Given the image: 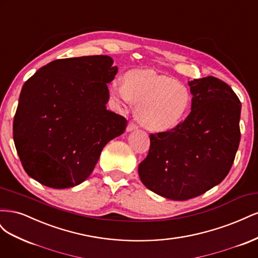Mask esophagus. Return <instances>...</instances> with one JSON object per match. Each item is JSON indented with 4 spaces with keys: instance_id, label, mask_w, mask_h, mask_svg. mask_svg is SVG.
<instances>
[{
    "instance_id": "1",
    "label": "esophagus",
    "mask_w": 258,
    "mask_h": 258,
    "mask_svg": "<svg viewBox=\"0 0 258 258\" xmlns=\"http://www.w3.org/2000/svg\"><path fill=\"white\" fill-rule=\"evenodd\" d=\"M138 129V126L135 123V122H129L128 126H127V131L130 132V131H134V130H137Z\"/></svg>"
}]
</instances>
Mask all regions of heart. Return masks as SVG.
I'll list each match as a JSON object with an SVG mask.
<instances>
[{"mask_svg":"<svg viewBox=\"0 0 258 258\" xmlns=\"http://www.w3.org/2000/svg\"><path fill=\"white\" fill-rule=\"evenodd\" d=\"M110 95L118 103L136 104V116L147 130L162 132L182 121L191 102V93L182 83L152 70H132L123 83L113 81Z\"/></svg>","mask_w":258,"mask_h":258,"instance_id":"b5f03b06","label":"heart"}]
</instances>
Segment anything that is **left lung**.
<instances>
[{
	"label": "left lung",
	"instance_id": "1",
	"mask_svg": "<svg viewBox=\"0 0 258 258\" xmlns=\"http://www.w3.org/2000/svg\"><path fill=\"white\" fill-rule=\"evenodd\" d=\"M191 112L173 129L152 134L139 176L148 189L171 200H188L220 184L240 143L241 102L213 76L188 82Z\"/></svg>",
	"mask_w": 258,
	"mask_h": 258
}]
</instances>
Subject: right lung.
<instances>
[{
    "label": "right lung",
    "instance_id": "right-lung-1",
    "mask_svg": "<svg viewBox=\"0 0 258 258\" xmlns=\"http://www.w3.org/2000/svg\"><path fill=\"white\" fill-rule=\"evenodd\" d=\"M117 71L108 56L58 59L25 83L13 137L29 176L57 189L88 178L103 147L127 127L106 110V84Z\"/></svg>",
    "mask_w": 258,
    "mask_h": 258
}]
</instances>
